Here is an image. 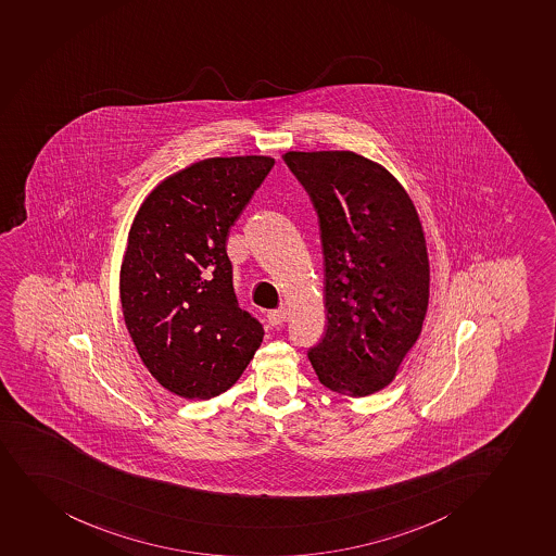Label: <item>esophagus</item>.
Segmentation results:
<instances>
[{
  "mask_svg": "<svg viewBox=\"0 0 556 556\" xmlns=\"http://www.w3.org/2000/svg\"><path fill=\"white\" fill-rule=\"evenodd\" d=\"M267 316H269V321L273 326H281L287 320V311L280 307V309L270 311Z\"/></svg>",
  "mask_w": 556,
  "mask_h": 556,
  "instance_id": "esophagus-1",
  "label": "esophagus"
}]
</instances>
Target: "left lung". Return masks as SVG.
Segmentation results:
<instances>
[{
    "label": "left lung",
    "mask_w": 556,
    "mask_h": 556,
    "mask_svg": "<svg viewBox=\"0 0 556 556\" xmlns=\"http://www.w3.org/2000/svg\"><path fill=\"white\" fill-rule=\"evenodd\" d=\"M320 223L328 328L309 357L333 392L388 387L421 334L430 264L421 219L403 185L355 152L281 155Z\"/></svg>",
    "instance_id": "left-lung-1"
}]
</instances>
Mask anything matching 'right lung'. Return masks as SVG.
<instances>
[{"mask_svg":"<svg viewBox=\"0 0 556 556\" xmlns=\"http://www.w3.org/2000/svg\"><path fill=\"white\" fill-rule=\"evenodd\" d=\"M273 166L265 155L190 164L159 182L131 223L124 321L148 371L179 397L227 392L264 340L262 324L238 305L225 245Z\"/></svg>","mask_w":556,"mask_h":556,"instance_id":"obj_1","label":"right lung"}]
</instances>
